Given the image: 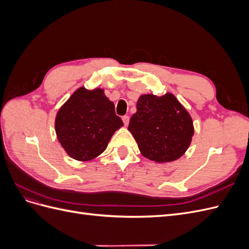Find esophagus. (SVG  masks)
Returning a JSON list of instances; mask_svg holds the SVG:
<instances>
[{"label": "esophagus", "instance_id": "obj_1", "mask_svg": "<svg viewBox=\"0 0 249 249\" xmlns=\"http://www.w3.org/2000/svg\"><path fill=\"white\" fill-rule=\"evenodd\" d=\"M123 122H124V125H127V124H129V123H130V117H129V115H124V116H123Z\"/></svg>", "mask_w": 249, "mask_h": 249}]
</instances>
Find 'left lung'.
Segmentation results:
<instances>
[{"instance_id":"obj_1","label":"left lung","mask_w":249,"mask_h":249,"mask_svg":"<svg viewBox=\"0 0 249 249\" xmlns=\"http://www.w3.org/2000/svg\"><path fill=\"white\" fill-rule=\"evenodd\" d=\"M129 131L141 154L158 163L182 157L194 133L189 113L171 93L141 95L137 112L130 119Z\"/></svg>"}]
</instances>
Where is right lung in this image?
Segmentation results:
<instances>
[{"mask_svg": "<svg viewBox=\"0 0 249 249\" xmlns=\"http://www.w3.org/2000/svg\"><path fill=\"white\" fill-rule=\"evenodd\" d=\"M124 125L104 90L79 88L57 113L59 142L72 159L89 161L106 149L112 135Z\"/></svg>", "mask_w": 249, "mask_h": 249, "instance_id": "obj_1", "label": "right lung"}]
</instances>
